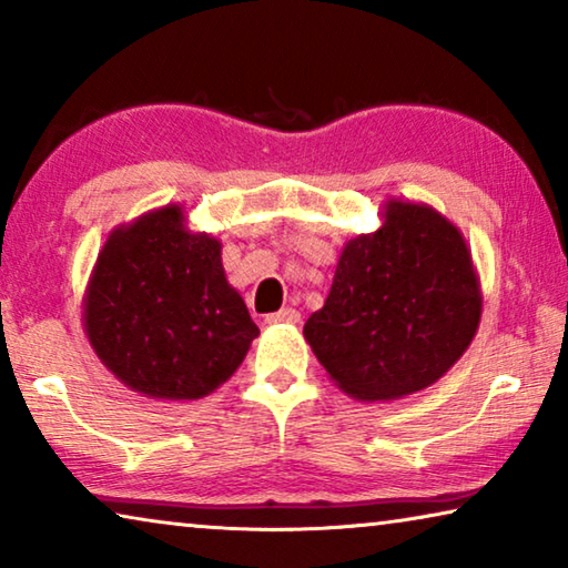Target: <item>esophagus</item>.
<instances>
[{
	"instance_id": "34e87169",
	"label": "esophagus",
	"mask_w": 568,
	"mask_h": 568,
	"mask_svg": "<svg viewBox=\"0 0 568 568\" xmlns=\"http://www.w3.org/2000/svg\"><path fill=\"white\" fill-rule=\"evenodd\" d=\"M265 321L271 325H275V323H301V313H297L295 307H283V311L267 315Z\"/></svg>"
}]
</instances>
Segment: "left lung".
<instances>
[{
  "label": "left lung",
  "mask_w": 568,
  "mask_h": 568,
  "mask_svg": "<svg viewBox=\"0 0 568 568\" xmlns=\"http://www.w3.org/2000/svg\"><path fill=\"white\" fill-rule=\"evenodd\" d=\"M478 321L480 285L460 230L434 207L388 200L376 233L345 243L303 335L335 386L373 403L436 383Z\"/></svg>",
  "instance_id": "left-lung-1"
}]
</instances>
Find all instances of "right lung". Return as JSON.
Returning a JSON list of instances; mask_svg holds the SVG:
<instances>
[{"label":"right lung","mask_w":568,"mask_h":568,"mask_svg":"<svg viewBox=\"0 0 568 568\" xmlns=\"http://www.w3.org/2000/svg\"><path fill=\"white\" fill-rule=\"evenodd\" d=\"M220 240L190 233L180 205L112 230L84 293V333L124 386L197 400L233 376L257 338L227 283Z\"/></svg>","instance_id":"1"}]
</instances>
